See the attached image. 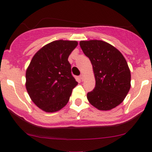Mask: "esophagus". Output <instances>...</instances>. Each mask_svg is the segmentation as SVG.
Masks as SVG:
<instances>
[{
    "instance_id": "obj_1",
    "label": "esophagus",
    "mask_w": 152,
    "mask_h": 152,
    "mask_svg": "<svg viewBox=\"0 0 152 152\" xmlns=\"http://www.w3.org/2000/svg\"><path fill=\"white\" fill-rule=\"evenodd\" d=\"M80 78H81L82 81H83V79H84V76H83V74L80 75Z\"/></svg>"
}]
</instances>
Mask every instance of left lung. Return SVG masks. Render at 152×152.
I'll use <instances>...</instances> for the list:
<instances>
[{
	"mask_svg": "<svg viewBox=\"0 0 152 152\" xmlns=\"http://www.w3.org/2000/svg\"><path fill=\"white\" fill-rule=\"evenodd\" d=\"M83 53L90 59L96 86L87 94L92 106L101 111H109L119 105L131 88V72L124 56L112 45L90 40L79 43Z\"/></svg>",
	"mask_w": 152,
	"mask_h": 152,
	"instance_id": "8db88e82",
	"label": "left lung"
}]
</instances>
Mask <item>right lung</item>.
<instances>
[{
  "mask_svg": "<svg viewBox=\"0 0 152 152\" xmlns=\"http://www.w3.org/2000/svg\"><path fill=\"white\" fill-rule=\"evenodd\" d=\"M76 41H54L36 52L26 72V88L32 102L48 113L64 108L78 84L68 58Z\"/></svg>",
  "mask_w": 152,
  "mask_h": 152,
  "instance_id": "obj_1",
  "label": "right lung"
}]
</instances>
